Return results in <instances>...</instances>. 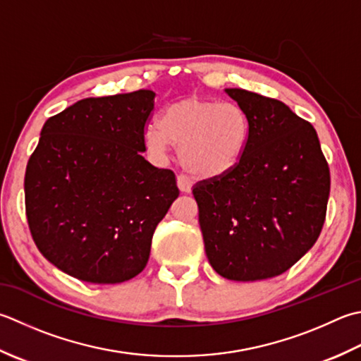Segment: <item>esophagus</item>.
Returning a JSON list of instances; mask_svg holds the SVG:
<instances>
[{
    "instance_id": "esophagus-1",
    "label": "esophagus",
    "mask_w": 361,
    "mask_h": 361,
    "mask_svg": "<svg viewBox=\"0 0 361 361\" xmlns=\"http://www.w3.org/2000/svg\"><path fill=\"white\" fill-rule=\"evenodd\" d=\"M176 183H178V188H180L181 192L189 194L190 190H192L194 183H192V180H190L189 176L185 175V173H180L178 176H176Z\"/></svg>"
}]
</instances>
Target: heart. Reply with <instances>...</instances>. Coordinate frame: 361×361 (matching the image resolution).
I'll return each mask as SVG.
<instances>
[{"label":"heart","instance_id":"obj_1","mask_svg":"<svg viewBox=\"0 0 361 361\" xmlns=\"http://www.w3.org/2000/svg\"><path fill=\"white\" fill-rule=\"evenodd\" d=\"M250 139V118L239 104L188 97L167 104L159 123L144 131V142L154 157L180 147L188 171L203 178L227 175L243 159Z\"/></svg>","mask_w":361,"mask_h":361}]
</instances>
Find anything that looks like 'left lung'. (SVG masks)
<instances>
[{
  "label": "left lung",
  "instance_id": "obj_1",
  "mask_svg": "<svg viewBox=\"0 0 361 361\" xmlns=\"http://www.w3.org/2000/svg\"><path fill=\"white\" fill-rule=\"evenodd\" d=\"M250 118V139L227 175L197 183L199 224L213 269L235 281L288 271L326 221L330 172L316 130L285 103L225 89Z\"/></svg>",
  "mask_w": 361,
  "mask_h": 361
}]
</instances>
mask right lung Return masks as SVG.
<instances>
[{
  "label": "right lung",
  "instance_id": "right-lung-1",
  "mask_svg": "<svg viewBox=\"0 0 361 361\" xmlns=\"http://www.w3.org/2000/svg\"><path fill=\"white\" fill-rule=\"evenodd\" d=\"M154 92L84 98L49 117L26 166L35 245L72 277L114 285L144 271L153 233L178 197L175 173L148 162Z\"/></svg>",
  "mask_w": 361,
  "mask_h": 361
}]
</instances>
